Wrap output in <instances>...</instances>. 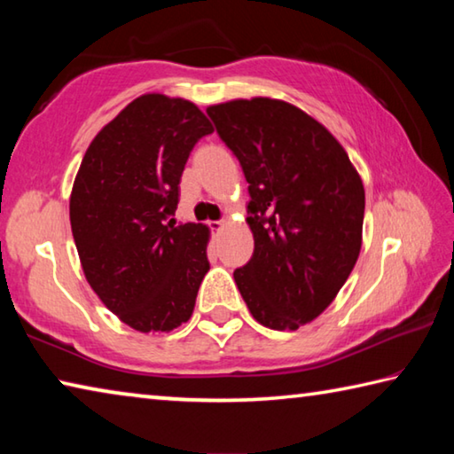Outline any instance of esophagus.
Listing matches in <instances>:
<instances>
[{
    "mask_svg": "<svg viewBox=\"0 0 454 454\" xmlns=\"http://www.w3.org/2000/svg\"><path fill=\"white\" fill-rule=\"evenodd\" d=\"M224 224H226V220H214V222H210V228L214 230V232H220V230L224 228Z\"/></svg>",
    "mask_w": 454,
    "mask_h": 454,
    "instance_id": "1",
    "label": "esophagus"
}]
</instances>
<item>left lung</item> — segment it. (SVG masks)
<instances>
[{"label": "left lung", "mask_w": 454, "mask_h": 454, "mask_svg": "<svg viewBox=\"0 0 454 454\" xmlns=\"http://www.w3.org/2000/svg\"><path fill=\"white\" fill-rule=\"evenodd\" d=\"M206 112L248 182L254 254L234 270L238 290L260 325L296 330L325 312L356 264L363 180L301 107L252 98Z\"/></svg>", "instance_id": "left-lung-1"}]
</instances>
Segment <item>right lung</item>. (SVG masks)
<instances>
[{"label":"right lung","mask_w":454,"mask_h":454,"mask_svg":"<svg viewBox=\"0 0 454 454\" xmlns=\"http://www.w3.org/2000/svg\"><path fill=\"white\" fill-rule=\"evenodd\" d=\"M212 132L188 99L145 94L99 129L75 176L70 222L83 274L140 333L186 322L210 270V230L170 216L190 152Z\"/></svg>","instance_id":"obj_1"}]
</instances>
